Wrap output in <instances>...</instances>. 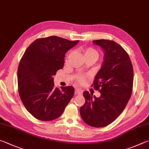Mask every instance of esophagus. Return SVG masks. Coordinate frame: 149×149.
I'll list each match as a JSON object with an SVG mask.
<instances>
[{
  "instance_id": "esophagus-1",
  "label": "esophagus",
  "mask_w": 149,
  "mask_h": 149,
  "mask_svg": "<svg viewBox=\"0 0 149 149\" xmlns=\"http://www.w3.org/2000/svg\"><path fill=\"white\" fill-rule=\"evenodd\" d=\"M75 94H82L83 91L80 88H75Z\"/></svg>"
}]
</instances>
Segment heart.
<instances>
[{
  "label": "heart",
  "instance_id": "obj_1",
  "mask_svg": "<svg viewBox=\"0 0 149 149\" xmlns=\"http://www.w3.org/2000/svg\"><path fill=\"white\" fill-rule=\"evenodd\" d=\"M83 55L84 57H86V56H91V57H93L96 60L98 56V53L97 52V51L96 49H94V48L88 47L85 49L83 51ZM77 81L78 83H79L81 84L84 83L85 81V76H83V75L78 76L77 77Z\"/></svg>",
  "mask_w": 149,
  "mask_h": 149
}]
</instances>
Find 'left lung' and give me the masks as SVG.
<instances>
[{
    "instance_id": "8db88e82",
    "label": "left lung",
    "mask_w": 149,
    "mask_h": 149,
    "mask_svg": "<svg viewBox=\"0 0 149 149\" xmlns=\"http://www.w3.org/2000/svg\"><path fill=\"white\" fill-rule=\"evenodd\" d=\"M93 42L104 52L103 64L93 85L101 95L96 98L84 91L85 103L80 115L89 126L101 128L113 123L126 106L132 93L134 70L128 53L117 43L107 40Z\"/></svg>"
}]
</instances>
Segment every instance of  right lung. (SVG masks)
Wrapping results in <instances>:
<instances>
[{
  "instance_id": "obj_1",
  "label": "right lung",
  "mask_w": 149,
  "mask_h": 149,
  "mask_svg": "<svg viewBox=\"0 0 149 149\" xmlns=\"http://www.w3.org/2000/svg\"><path fill=\"white\" fill-rule=\"evenodd\" d=\"M78 43L55 36L39 38L21 58L17 70L19 94L26 110L37 119L57 118L74 96L73 86L54 87L53 76L63 68L66 53Z\"/></svg>"
}]
</instances>
